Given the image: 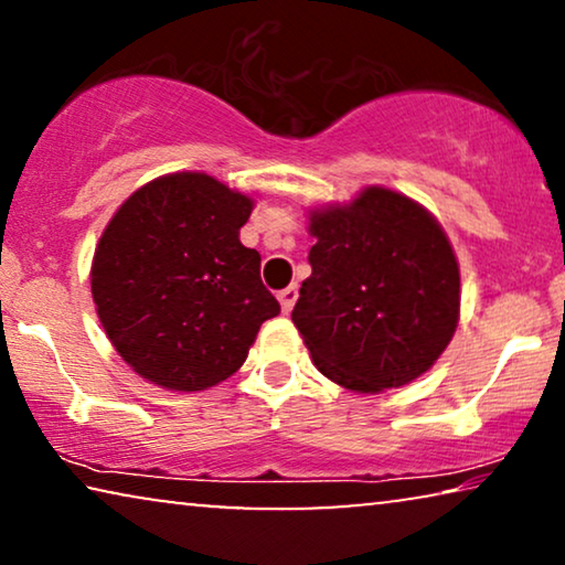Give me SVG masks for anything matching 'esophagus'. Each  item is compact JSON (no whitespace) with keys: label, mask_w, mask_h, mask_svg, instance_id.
Masks as SVG:
<instances>
[{"label":"esophagus","mask_w":565,"mask_h":565,"mask_svg":"<svg viewBox=\"0 0 565 565\" xmlns=\"http://www.w3.org/2000/svg\"><path fill=\"white\" fill-rule=\"evenodd\" d=\"M277 300H280L282 313H290L292 306H296V300H298V285H288V288L277 292Z\"/></svg>","instance_id":"34e87169"}]
</instances>
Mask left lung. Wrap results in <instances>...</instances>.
Listing matches in <instances>:
<instances>
[{
  "mask_svg": "<svg viewBox=\"0 0 565 565\" xmlns=\"http://www.w3.org/2000/svg\"><path fill=\"white\" fill-rule=\"evenodd\" d=\"M311 277L292 308L316 367L350 391L398 388L435 365L460 311V269L439 223L414 200L367 188L313 213Z\"/></svg>",
  "mask_w": 565,
  "mask_h": 565,
  "instance_id": "obj_1",
  "label": "left lung"
}]
</instances>
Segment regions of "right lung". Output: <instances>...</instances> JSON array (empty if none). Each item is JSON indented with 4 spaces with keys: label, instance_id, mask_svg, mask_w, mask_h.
Listing matches in <instances>:
<instances>
[{
    "label": "right lung",
    "instance_id": "right-lung-1",
    "mask_svg": "<svg viewBox=\"0 0 565 565\" xmlns=\"http://www.w3.org/2000/svg\"><path fill=\"white\" fill-rule=\"evenodd\" d=\"M252 200L180 172L134 192L92 262V298L120 358L146 381L203 391L244 365L262 323L280 313L238 242Z\"/></svg>",
    "mask_w": 565,
    "mask_h": 565
}]
</instances>
